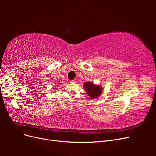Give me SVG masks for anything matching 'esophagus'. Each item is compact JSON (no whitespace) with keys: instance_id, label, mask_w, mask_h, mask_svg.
<instances>
[{"instance_id":"1","label":"esophagus","mask_w":156,"mask_h":156,"mask_svg":"<svg viewBox=\"0 0 156 156\" xmlns=\"http://www.w3.org/2000/svg\"><path fill=\"white\" fill-rule=\"evenodd\" d=\"M70 83H75V80H72V81H70Z\"/></svg>"}]
</instances>
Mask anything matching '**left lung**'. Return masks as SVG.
Here are the masks:
<instances>
[{
	"label": "left lung",
	"instance_id": "8db88e82",
	"mask_svg": "<svg viewBox=\"0 0 156 156\" xmlns=\"http://www.w3.org/2000/svg\"><path fill=\"white\" fill-rule=\"evenodd\" d=\"M84 86L88 96L93 98H96L100 96L102 92V88L100 86L94 85L92 83H84Z\"/></svg>",
	"mask_w": 156,
	"mask_h": 156
}]
</instances>
